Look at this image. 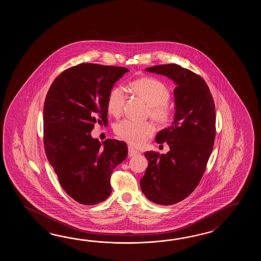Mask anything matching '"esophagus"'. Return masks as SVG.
Returning a JSON list of instances; mask_svg holds the SVG:
<instances>
[{
  "label": "esophagus",
  "instance_id": "obj_1",
  "mask_svg": "<svg viewBox=\"0 0 261 261\" xmlns=\"http://www.w3.org/2000/svg\"><path fill=\"white\" fill-rule=\"evenodd\" d=\"M139 151L133 148V146H128V155L129 156H135V155H139Z\"/></svg>",
  "mask_w": 261,
  "mask_h": 261
}]
</instances>
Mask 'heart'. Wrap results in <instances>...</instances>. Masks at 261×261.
Returning a JSON list of instances; mask_svg holds the SVG:
<instances>
[{
  "mask_svg": "<svg viewBox=\"0 0 261 261\" xmlns=\"http://www.w3.org/2000/svg\"><path fill=\"white\" fill-rule=\"evenodd\" d=\"M130 89L143 98L149 106L151 117L160 123L170 121L172 107L168 102L170 91L160 80L152 77L137 79L130 83ZM127 99L126 90L123 87L112 89L107 100V109L113 116H119L122 112ZM155 125L152 122H136L124 119L117 123L115 132L124 141L134 146H141L154 134Z\"/></svg>",
  "mask_w": 261,
  "mask_h": 261,
  "instance_id": "b5f03b06",
  "label": "heart"
}]
</instances>
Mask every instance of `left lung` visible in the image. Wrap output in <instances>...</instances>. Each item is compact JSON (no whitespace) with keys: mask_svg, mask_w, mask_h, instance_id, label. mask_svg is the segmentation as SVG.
I'll return each mask as SVG.
<instances>
[{"mask_svg":"<svg viewBox=\"0 0 261 261\" xmlns=\"http://www.w3.org/2000/svg\"><path fill=\"white\" fill-rule=\"evenodd\" d=\"M145 71L170 78L176 87L173 121L155 136L170 151L144 153L148 167L140 186L148 200L172 205L191 194L205 171L216 138L215 103L205 81L188 69L164 64Z\"/></svg>","mask_w":261,"mask_h":261,"instance_id":"8db88e82","label":"left lung"}]
</instances>
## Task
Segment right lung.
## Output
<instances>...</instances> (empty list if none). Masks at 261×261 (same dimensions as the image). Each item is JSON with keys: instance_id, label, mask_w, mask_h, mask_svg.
I'll return each instance as SVG.
<instances>
[{"instance_id": "right-lung-1", "label": "right lung", "mask_w": 261, "mask_h": 261, "mask_svg": "<svg viewBox=\"0 0 261 261\" xmlns=\"http://www.w3.org/2000/svg\"><path fill=\"white\" fill-rule=\"evenodd\" d=\"M124 67L82 63L61 72L51 85L44 105L46 158L61 187L73 200L93 205L111 194L110 178L126 160L127 144L92 138L95 123L107 124V100Z\"/></svg>"}]
</instances>
